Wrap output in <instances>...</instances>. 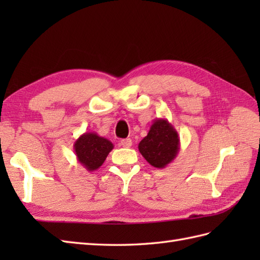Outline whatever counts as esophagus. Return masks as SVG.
<instances>
[{
  "instance_id": "esophagus-1",
  "label": "esophagus",
  "mask_w": 260,
  "mask_h": 260,
  "mask_svg": "<svg viewBox=\"0 0 260 260\" xmlns=\"http://www.w3.org/2000/svg\"><path fill=\"white\" fill-rule=\"evenodd\" d=\"M132 144H133V143H132V140H131V139H125V140H121V141H120V145L123 146V147H126V148L131 147Z\"/></svg>"
}]
</instances>
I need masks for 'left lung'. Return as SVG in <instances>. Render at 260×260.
Instances as JSON below:
<instances>
[{"label":"left lung","mask_w":260,"mask_h":260,"mask_svg":"<svg viewBox=\"0 0 260 260\" xmlns=\"http://www.w3.org/2000/svg\"><path fill=\"white\" fill-rule=\"evenodd\" d=\"M139 151L152 167H168L180 151L178 132L167 118H156L147 135L140 142Z\"/></svg>","instance_id":"obj_1"}]
</instances>
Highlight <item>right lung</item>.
Listing matches in <instances>:
<instances>
[{"label":"right lung","instance_id":"right-lung-1","mask_svg":"<svg viewBox=\"0 0 260 260\" xmlns=\"http://www.w3.org/2000/svg\"><path fill=\"white\" fill-rule=\"evenodd\" d=\"M113 148L112 142L99 136L95 132H86L74 144L77 161L89 172L102 167Z\"/></svg>","mask_w":260,"mask_h":260}]
</instances>
